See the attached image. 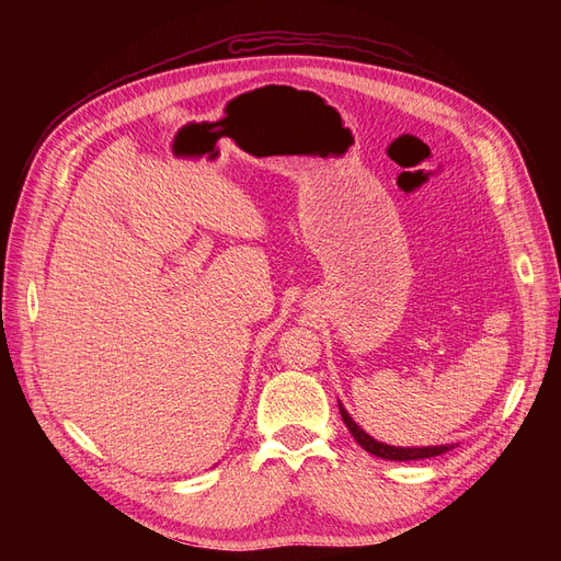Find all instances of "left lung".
<instances>
[{
	"instance_id": "1",
	"label": "left lung",
	"mask_w": 561,
	"mask_h": 561,
	"mask_svg": "<svg viewBox=\"0 0 561 561\" xmlns=\"http://www.w3.org/2000/svg\"><path fill=\"white\" fill-rule=\"evenodd\" d=\"M339 412H342V419H344L346 428L351 431L355 443H358L365 451L375 454L379 458H386V461H416V458H433V456H439V454L454 449V445H433V447H393V445H386V443H379V439L371 437L369 433H365L358 426V423L351 419V414L344 410L342 402H339Z\"/></svg>"
}]
</instances>
